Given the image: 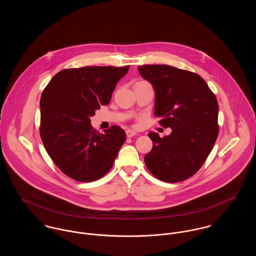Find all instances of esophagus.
<instances>
[{"label":"esophagus","instance_id":"obj_1","mask_svg":"<svg viewBox=\"0 0 256 256\" xmlns=\"http://www.w3.org/2000/svg\"><path fill=\"white\" fill-rule=\"evenodd\" d=\"M136 135V132H134V131H132V130H126V136L128 137V138H132V137H134Z\"/></svg>","mask_w":256,"mask_h":256}]
</instances>
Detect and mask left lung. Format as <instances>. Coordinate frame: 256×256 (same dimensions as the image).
Segmentation results:
<instances>
[{
    "label": "left lung",
    "mask_w": 256,
    "mask_h": 256,
    "mask_svg": "<svg viewBox=\"0 0 256 256\" xmlns=\"http://www.w3.org/2000/svg\"><path fill=\"white\" fill-rule=\"evenodd\" d=\"M139 73L156 92L154 116L172 128L160 138L150 132L152 148L145 156L150 172L164 182L194 176L211 152L219 134V106L215 94L198 74L168 65H143Z\"/></svg>",
    "instance_id": "1"
}]
</instances>
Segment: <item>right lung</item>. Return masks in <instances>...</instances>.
Listing matches in <instances>:
<instances>
[{
    "mask_svg": "<svg viewBox=\"0 0 256 256\" xmlns=\"http://www.w3.org/2000/svg\"><path fill=\"white\" fill-rule=\"evenodd\" d=\"M130 66H90L56 74L42 92L40 137L44 148L67 176L92 182L104 176L124 144L123 129L112 125L100 133L90 117L108 106L118 80Z\"/></svg>",
    "mask_w": 256,
    "mask_h": 256,
    "instance_id": "1",
    "label": "right lung"
}]
</instances>
